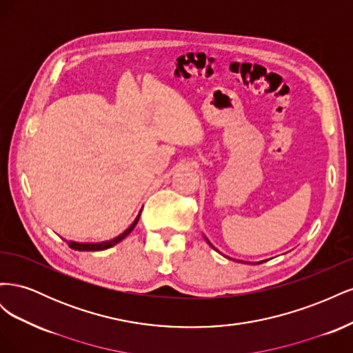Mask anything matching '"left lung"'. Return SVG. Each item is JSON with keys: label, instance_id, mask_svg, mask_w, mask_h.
Returning <instances> with one entry per match:
<instances>
[{"label": "left lung", "instance_id": "1", "mask_svg": "<svg viewBox=\"0 0 353 353\" xmlns=\"http://www.w3.org/2000/svg\"><path fill=\"white\" fill-rule=\"evenodd\" d=\"M205 239H206V237H205ZM206 241L209 243V245H210V248H213V244H212V243H210V241H209L208 239H206ZM213 249H215V248H213ZM262 262H263V261H261V262H258V263H262Z\"/></svg>", "mask_w": 353, "mask_h": 353}]
</instances>
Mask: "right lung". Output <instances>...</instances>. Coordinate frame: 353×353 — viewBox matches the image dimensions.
<instances>
[{"label":"right lung","mask_w":353,"mask_h":353,"mask_svg":"<svg viewBox=\"0 0 353 353\" xmlns=\"http://www.w3.org/2000/svg\"><path fill=\"white\" fill-rule=\"evenodd\" d=\"M140 215H141V210H140V213H138V216L135 218V221L131 223V225L128 227L122 234H119V236L112 239V240L101 241V243H77V241H68L69 248L73 249V250H79V252H97V250L110 249L112 245H114V244H117L119 241H122V240L128 236V234H130V232L135 228L137 222L140 221Z\"/></svg>","instance_id":"right-lung-1"}]
</instances>
